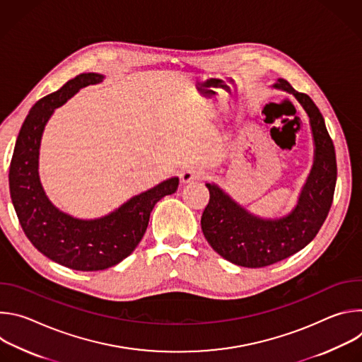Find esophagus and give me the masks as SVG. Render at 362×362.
Returning a JSON list of instances; mask_svg holds the SVG:
<instances>
[{
	"instance_id": "esophagus-1",
	"label": "esophagus",
	"mask_w": 362,
	"mask_h": 362,
	"mask_svg": "<svg viewBox=\"0 0 362 362\" xmlns=\"http://www.w3.org/2000/svg\"><path fill=\"white\" fill-rule=\"evenodd\" d=\"M204 176H206V172H204V169L200 168V166H189V168H186V169L182 172V175H180L183 183H189V182H192V180H200V179H203Z\"/></svg>"
}]
</instances>
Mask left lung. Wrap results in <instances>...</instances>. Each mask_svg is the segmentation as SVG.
Returning <instances> with one entry per match:
<instances>
[{"label":"left lung","instance_id":"left-lung-1","mask_svg":"<svg viewBox=\"0 0 362 362\" xmlns=\"http://www.w3.org/2000/svg\"><path fill=\"white\" fill-rule=\"evenodd\" d=\"M278 81L275 87L293 94L308 113L315 141L314 168L293 212L275 221L259 219L216 185L206 183L211 199L202 214L203 235L226 261L245 268L269 267L305 247L320 232L334 199L337 159L324 117L308 94L296 91L282 78Z\"/></svg>","mask_w":362,"mask_h":362}]
</instances>
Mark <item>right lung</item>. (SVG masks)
Masks as SVG:
<instances>
[{
  "label": "right lung",
  "instance_id": "add662e5",
  "mask_svg": "<svg viewBox=\"0 0 362 362\" xmlns=\"http://www.w3.org/2000/svg\"><path fill=\"white\" fill-rule=\"evenodd\" d=\"M101 80V74H80L35 103L18 133L8 175L14 209L34 247L66 268L87 272L107 269L127 257L141 240L154 204L179 186L177 177L165 180L132 197L113 214L94 221L74 219L47 199L38 177L44 126L54 109L64 105L78 88Z\"/></svg>",
  "mask_w": 362,
  "mask_h": 362
}]
</instances>
